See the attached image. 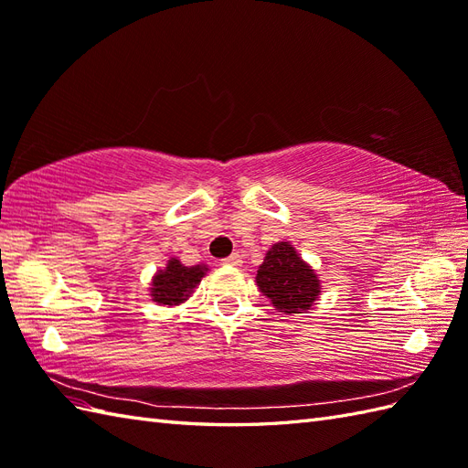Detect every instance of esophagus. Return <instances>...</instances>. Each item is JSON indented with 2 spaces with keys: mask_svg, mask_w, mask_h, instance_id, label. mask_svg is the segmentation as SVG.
<instances>
[{
  "mask_svg": "<svg viewBox=\"0 0 468 468\" xmlns=\"http://www.w3.org/2000/svg\"><path fill=\"white\" fill-rule=\"evenodd\" d=\"M243 263V257L239 255V253H233V255H229V257H225L223 259V265H231V267H239Z\"/></svg>",
  "mask_w": 468,
  "mask_h": 468,
  "instance_id": "34e87169",
  "label": "esophagus"
}]
</instances>
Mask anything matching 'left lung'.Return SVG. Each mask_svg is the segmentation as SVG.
<instances>
[{"mask_svg": "<svg viewBox=\"0 0 468 468\" xmlns=\"http://www.w3.org/2000/svg\"><path fill=\"white\" fill-rule=\"evenodd\" d=\"M255 281L259 291L283 314L305 313L321 295L317 273L289 241L275 243L269 249Z\"/></svg>", "mask_w": 468, "mask_h": 468, "instance_id": "8db88e82", "label": "left lung"}]
</instances>
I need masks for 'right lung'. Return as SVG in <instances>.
Returning a JSON list of instances; mask_svg holds the SVG:
<instances>
[{
    "label": "right lung",
    "mask_w": 468,
    "mask_h": 468,
    "mask_svg": "<svg viewBox=\"0 0 468 468\" xmlns=\"http://www.w3.org/2000/svg\"><path fill=\"white\" fill-rule=\"evenodd\" d=\"M207 271V265L185 267L177 257H171L167 267L159 269L151 279V301H155L157 305H179L191 297L193 289L201 283V277H205Z\"/></svg>",
    "instance_id": "right-lung-1"
}]
</instances>
